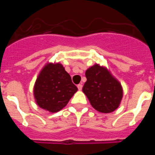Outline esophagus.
I'll list each match as a JSON object with an SVG mask.
<instances>
[{"label":"esophagus","instance_id":"esophagus-1","mask_svg":"<svg viewBox=\"0 0 155 155\" xmlns=\"http://www.w3.org/2000/svg\"><path fill=\"white\" fill-rule=\"evenodd\" d=\"M82 87H83V86H82V84H78V90H80V91L82 89Z\"/></svg>","mask_w":155,"mask_h":155}]
</instances>
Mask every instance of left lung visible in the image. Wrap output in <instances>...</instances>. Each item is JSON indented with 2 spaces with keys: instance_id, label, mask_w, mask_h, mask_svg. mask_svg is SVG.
I'll use <instances>...</instances> for the list:
<instances>
[{
  "instance_id": "obj_1",
  "label": "left lung",
  "mask_w": 155,
  "mask_h": 155,
  "mask_svg": "<svg viewBox=\"0 0 155 155\" xmlns=\"http://www.w3.org/2000/svg\"><path fill=\"white\" fill-rule=\"evenodd\" d=\"M85 76L87 81L82 91L92 107L103 113L116 110L123 97V89L120 82L107 70L98 64L87 69Z\"/></svg>"
}]
</instances>
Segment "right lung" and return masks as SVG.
<instances>
[{
	"instance_id": "obj_1",
	"label": "right lung",
	"mask_w": 155,
	"mask_h": 155,
	"mask_svg": "<svg viewBox=\"0 0 155 155\" xmlns=\"http://www.w3.org/2000/svg\"><path fill=\"white\" fill-rule=\"evenodd\" d=\"M78 91L69 74L61 64H50L39 74L34 95L39 107L50 113H57L65 107Z\"/></svg>"
}]
</instances>
